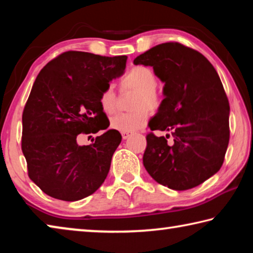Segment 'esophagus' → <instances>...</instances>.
Here are the masks:
<instances>
[{
	"instance_id": "34e87169",
	"label": "esophagus",
	"mask_w": 253,
	"mask_h": 253,
	"mask_svg": "<svg viewBox=\"0 0 253 253\" xmlns=\"http://www.w3.org/2000/svg\"><path fill=\"white\" fill-rule=\"evenodd\" d=\"M122 136H123V139H127L128 137L130 136V132H127V131H123L122 132Z\"/></svg>"
}]
</instances>
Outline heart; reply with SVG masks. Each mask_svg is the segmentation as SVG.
<instances>
[{
    "instance_id": "b5f03b06",
    "label": "heart",
    "mask_w": 253,
    "mask_h": 253,
    "mask_svg": "<svg viewBox=\"0 0 253 253\" xmlns=\"http://www.w3.org/2000/svg\"><path fill=\"white\" fill-rule=\"evenodd\" d=\"M157 78L151 68L145 66L132 67L121 80L123 89L137 90L132 113H118L110 118V126L119 131H135L146 126L149 119V110L156 109L162 102L161 93L156 89ZM99 105L107 114L116 110L117 97L113 85L107 87L100 92Z\"/></svg>"
}]
</instances>
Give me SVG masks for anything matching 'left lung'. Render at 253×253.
<instances>
[{
  "mask_svg": "<svg viewBox=\"0 0 253 253\" xmlns=\"http://www.w3.org/2000/svg\"><path fill=\"white\" fill-rule=\"evenodd\" d=\"M151 66L164 83L151 130L169 135L146 136L143 163L157 183L176 191L190 190L213 176L223 164L229 145L230 106L223 84L211 62L177 42L153 46L134 60Z\"/></svg>",
  "mask_w": 253,
  "mask_h": 253,
  "instance_id": "obj_1",
  "label": "left lung"
}]
</instances>
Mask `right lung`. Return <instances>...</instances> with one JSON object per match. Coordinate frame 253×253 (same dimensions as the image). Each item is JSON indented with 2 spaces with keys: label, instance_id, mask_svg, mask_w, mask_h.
Returning a JSON list of instances; mask_svg holds the SVG:
<instances>
[{
  "label": "right lung",
  "instance_id": "1",
  "mask_svg": "<svg viewBox=\"0 0 253 253\" xmlns=\"http://www.w3.org/2000/svg\"><path fill=\"white\" fill-rule=\"evenodd\" d=\"M126 55L67 51L42 68L22 115V152L29 177L51 198L74 202L92 193L108 175L122 142L116 129L80 146L79 134H96L106 114L100 92L124 75Z\"/></svg>",
  "mask_w": 253,
  "mask_h": 253
}]
</instances>
